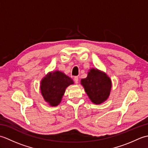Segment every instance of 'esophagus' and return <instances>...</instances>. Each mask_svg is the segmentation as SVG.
Segmentation results:
<instances>
[{
    "label": "esophagus",
    "mask_w": 148,
    "mask_h": 148,
    "mask_svg": "<svg viewBox=\"0 0 148 148\" xmlns=\"http://www.w3.org/2000/svg\"><path fill=\"white\" fill-rule=\"evenodd\" d=\"M74 82H75V83H76V84H77V83H78V81H79V77H77V76H76V77H74Z\"/></svg>",
    "instance_id": "obj_1"
}]
</instances>
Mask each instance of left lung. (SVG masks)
Returning a JSON list of instances; mask_svg holds the SVG:
<instances>
[{
	"label": "left lung",
	"mask_w": 148,
	"mask_h": 148,
	"mask_svg": "<svg viewBox=\"0 0 148 148\" xmlns=\"http://www.w3.org/2000/svg\"><path fill=\"white\" fill-rule=\"evenodd\" d=\"M81 84L95 104H100L106 101L112 88L111 79L107 74L95 68L90 69L87 77L81 80Z\"/></svg>",
	"instance_id": "1"
}]
</instances>
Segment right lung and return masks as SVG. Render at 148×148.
Returning a JSON list of instances; mask_svg holds the SVG:
<instances>
[{"label":"right lung","mask_w":148,"mask_h":148,"mask_svg":"<svg viewBox=\"0 0 148 148\" xmlns=\"http://www.w3.org/2000/svg\"><path fill=\"white\" fill-rule=\"evenodd\" d=\"M73 84V80L63 72H49L40 81V93L49 106L55 107L60 103L66 88Z\"/></svg>","instance_id":"right-lung-1"}]
</instances>
